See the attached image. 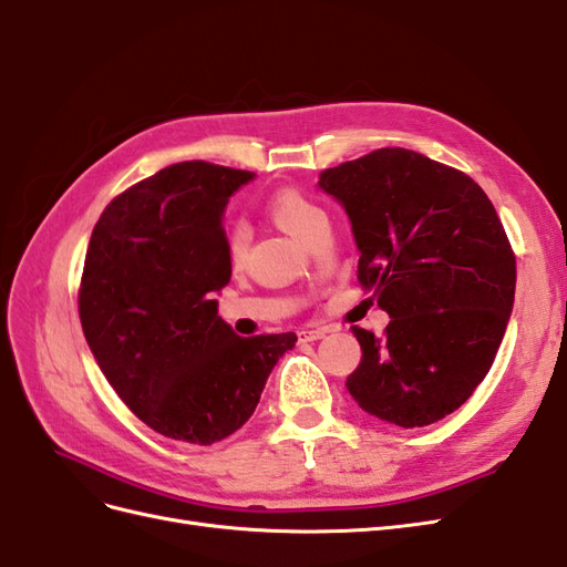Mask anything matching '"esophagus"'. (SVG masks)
I'll return each instance as SVG.
<instances>
[{
	"mask_svg": "<svg viewBox=\"0 0 567 567\" xmlns=\"http://www.w3.org/2000/svg\"><path fill=\"white\" fill-rule=\"evenodd\" d=\"M326 333V329H302V331H298V338H300V342H310V340H319V338H323Z\"/></svg>",
	"mask_w": 567,
	"mask_h": 567,
	"instance_id": "1",
	"label": "esophagus"
}]
</instances>
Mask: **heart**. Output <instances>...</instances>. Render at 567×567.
<instances>
[{"label":"heart","instance_id":"b5f03b06","mask_svg":"<svg viewBox=\"0 0 567 567\" xmlns=\"http://www.w3.org/2000/svg\"><path fill=\"white\" fill-rule=\"evenodd\" d=\"M269 213L277 219V225L286 229L290 236L302 238L310 234V229L317 225V221L326 219V213L319 208L317 203H312L300 192H293V188H286V192H279L269 200ZM248 241V231L244 225H236L229 236V255L231 260H241V255L246 250Z\"/></svg>","mask_w":567,"mask_h":567}]
</instances>
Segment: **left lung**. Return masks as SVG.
Segmentation results:
<instances>
[{
	"instance_id": "left-lung-1",
	"label": "left lung",
	"mask_w": 567,
	"mask_h": 567,
	"mask_svg": "<svg viewBox=\"0 0 567 567\" xmlns=\"http://www.w3.org/2000/svg\"><path fill=\"white\" fill-rule=\"evenodd\" d=\"M319 188L346 210L359 281L390 315L383 338L352 326L362 362L350 394L400 427L444 419L483 383L516 298V257L492 200L406 148L323 169Z\"/></svg>"
}]
</instances>
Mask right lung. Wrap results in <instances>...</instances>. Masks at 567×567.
<instances>
[{
	"mask_svg": "<svg viewBox=\"0 0 567 567\" xmlns=\"http://www.w3.org/2000/svg\"><path fill=\"white\" fill-rule=\"evenodd\" d=\"M255 175L169 165L101 213L80 286V321L106 381L153 431L213 444L241 427L296 333L241 338L217 317L229 284V198Z\"/></svg>",
	"mask_w": 567,
	"mask_h": 567,
	"instance_id": "1",
	"label": "right lung"
}]
</instances>
